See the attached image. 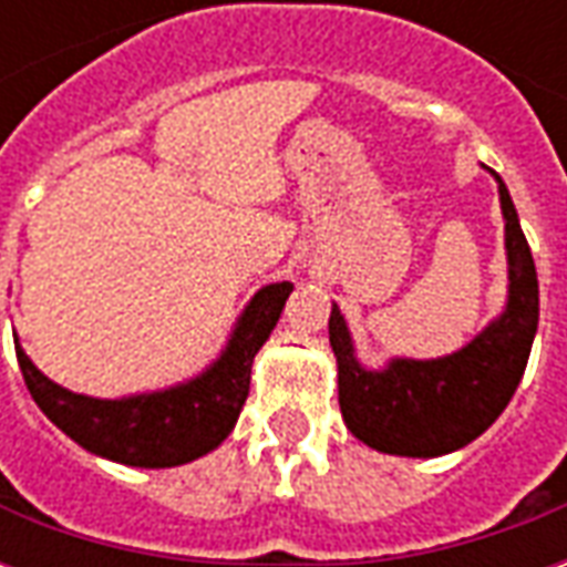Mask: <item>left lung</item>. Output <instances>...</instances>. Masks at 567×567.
<instances>
[{
	"mask_svg": "<svg viewBox=\"0 0 567 567\" xmlns=\"http://www.w3.org/2000/svg\"><path fill=\"white\" fill-rule=\"evenodd\" d=\"M488 169V166H486ZM504 251H507V300L495 319L471 343L443 358H389L385 368H364L340 307H331V349L346 427L370 450L437 458L467 446L511 404L523 380L537 333V272L525 243L511 190L495 169Z\"/></svg>",
	"mask_w": 567,
	"mask_h": 567,
	"instance_id": "left-lung-1",
	"label": "left lung"
}]
</instances>
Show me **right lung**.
<instances>
[{"label": "right lung", "mask_w": 567, "mask_h": 567, "mask_svg": "<svg viewBox=\"0 0 567 567\" xmlns=\"http://www.w3.org/2000/svg\"><path fill=\"white\" fill-rule=\"evenodd\" d=\"M288 295V282L258 288L239 312L221 355L197 377L154 392L124 398L69 392L32 364L20 340L14 349L32 401L81 450L127 467H178L218 450L234 431L248 398L255 355L276 328Z\"/></svg>", "instance_id": "obj_1"}]
</instances>
